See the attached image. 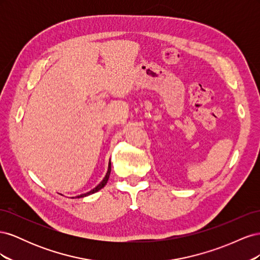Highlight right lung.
<instances>
[{"mask_svg":"<svg viewBox=\"0 0 260 260\" xmlns=\"http://www.w3.org/2000/svg\"><path fill=\"white\" fill-rule=\"evenodd\" d=\"M111 170H112V164H111V160H109V164H108V170H107V174H106V176H105V178L102 180V182L96 186V187H94L93 190H91L90 192H88V193H85V194H81V195H79L78 196V199L79 198H84V196H88V195H90V194H93V193H95V192H98V191H100L102 187H104L105 185H106V183H107V181H108V178H109V175H111Z\"/></svg>","mask_w":260,"mask_h":260,"instance_id":"obj_1","label":"right lung"}]
</instances>
